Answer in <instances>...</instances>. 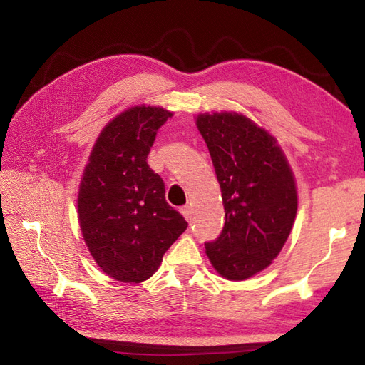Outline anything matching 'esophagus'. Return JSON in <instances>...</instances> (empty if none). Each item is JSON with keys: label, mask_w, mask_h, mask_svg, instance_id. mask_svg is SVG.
I'll list each match as a JSON object with an SVG mask.
<instances>
[{"label": "esophagus", "mask_w": 365, "mask_h": 365, "mask_svg": "<svg viewBox=\"0 0 365 365\" xmlns=\"http://www.w3.org/2000/svg\"><path fill=\"white\" fill-rule=\"evenodd\" d=\"M181 213H182V216L185 217L187 222H192V208H190L189 205L182 207V208H181Z\"/></svg>", "instance_id": "esophagus-1"}]
</instances>
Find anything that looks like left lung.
<instances>
[{"instance_id": "obj_1", "label": "left lung", "mask_w": 365, "mask_h": 365, "mask_svg": "<svg viewBox=\"0 0 365 365\" xmlns=\"http://www.w3.org/2000/svg\"><path fill=\"white\" fill-rule=\"evenodd\" d=\"M212 157L225 208V224L205 252L227 280H247L279 256L294 225L295 178L282 148L268 130L244 114L196 117Z\"/></svg>"}]
</instances>
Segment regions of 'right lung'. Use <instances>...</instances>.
I'll return each instance as SVG.
<instances>
[{
    "mask_svg": "<svg viewBox=\"0 0 365 365\" xmlns=\"http://www.w3.org/2000/svg\"><path fill=\"white\" fill-rule=\"evenodd\" d=\"M172 115L160 106L128 108L102 129L85 165L79 225L97 267L114 280L152 277L187 228L165 202L161 176L148 164L157 132Z\"/></svg>",
    "mask_w": 365,
    "mask_h": 365,
    "instance_id": "right-lung-1",
    "label": "right lung"
}]
</instances>
